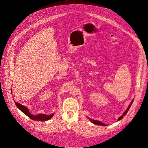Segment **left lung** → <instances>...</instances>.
Segmentation results:
<instances>
[{
  "label": "left lung",
  "mask_w": 148,
  "mask_h": 148,
  "mask_svg": "<svg viewBox=\"0 0 148 148\" xmlns=\"http://www.w3.org/2000/svg\"><path fill=\"white\" fill-rule=\"evenodd\" d=\"M133 102H134V100H132V101H131V104L128 106L127 110H126L125 111V112L123 114V115H122V116H121L118 118V121H119V120H121V119H122V118H123V116H124L126 114V113L128 112V111H129V110H130V107H131V106L132 103H133ZM90 120L93 123H94V124H95V125H102V126H106V125H107L106 124H104V123H103L102 122H100V121H97V120H94V119H90Z\"/></svg>",
  "instance_id": "8db88e82"
}]
</instances>
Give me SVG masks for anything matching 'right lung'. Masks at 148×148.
I'll return each mask as SVG.
<instances>
[{
    "label": "right lung",
    "instance_id": "obj_1",
    "mask_svg": "<svg viewBox=\"0 0 148 148\" xmlns=\"http://www.w3.org/2000/svg\"><path fill=\"white\" fill-rule=\"evenodd\" d=\"M15 104L17 106V107L22 112H23L25 114H26L27 116H28L30 119H32V120H34V121H47L49 119H50L53 116V114H51V115H46V114H40L38 115H32L30 112H29V110L23 105L20 104L18 102H15Z\"/></svg>",
    "mask_w": 148,
    "mask_h": 148
}]
</instances>
